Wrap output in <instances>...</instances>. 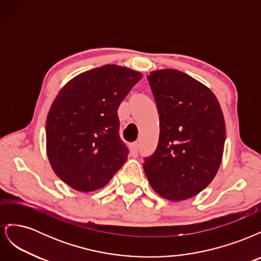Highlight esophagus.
<instances>
[{"label": "esophagus", "mask_w": 261, "mask_h": 261, "mask_svg": "<svg viewBox=\"0 0 261 261\" xmlns=\"http://www.w3.org/2000/svg\"><path fill=\"white\" fill-rule=\"evenodd\" d=\"M130 152H132V155L133 156H137L138 155V149H139V145L138 143H132L130 146Z\"/></svg>", "instance_id": "34e87169"}]
</instances>
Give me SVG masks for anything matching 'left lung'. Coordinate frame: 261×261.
I'll return each instance as SVG.
<instances>
[{
	"label": "left lung",
	"instance_id": "left-lung-1",
	"mask_svg": "<svg viewBox=\"0 0 261 261\" xmlns=\"http://www.w3.org/2000/svg\"><path fill=\"white\" fill-rule=\"evenodd\" d=\"M160 117L155 151L144 159L153 191L171 201L199 194L215 178L222 161L225 123L212 91L177 69L147 76Z\"/></svg>",
	"mask_w": 261,
	"mask_h": 261
}]
</instances>
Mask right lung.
<instances>
[{"instance_id":"1","label":"right lung","mask_w":261,"mask_h":261,"mask_svg":"<svg viewBox=\"0 0 261 261\" xmlns=\"http://www.w3.org/2000/svg\"><path fill=\"white\" fill-rule=\"evenodd\" d=\"M143 75L108 64L69 81L46 117V153L53 171L78 192L105 187L127 160L117 109Z\"/></svg>"}]
</instances>
